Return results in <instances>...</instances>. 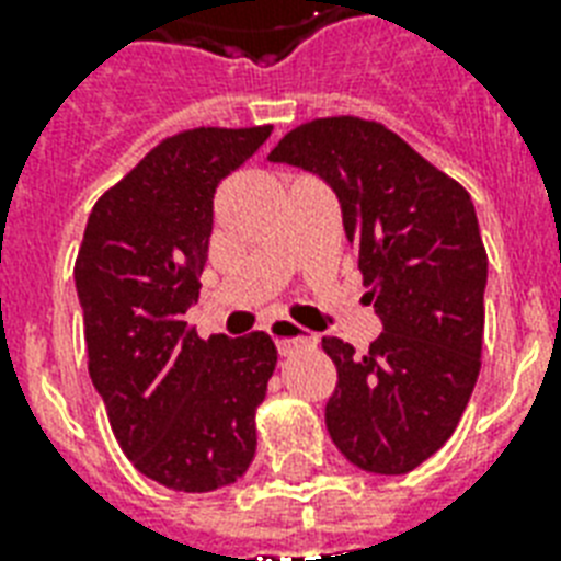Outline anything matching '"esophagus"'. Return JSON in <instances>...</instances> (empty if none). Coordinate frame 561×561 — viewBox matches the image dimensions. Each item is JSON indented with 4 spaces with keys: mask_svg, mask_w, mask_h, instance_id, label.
Returning <instances> with one entry per match:
<instances>
[{
    "mask_svg": "<svg viewBox=\"0 0 561 561\" xmlns=\"http://www.w3.org/2000/svg\"><path fill=\"white\" fill-rule=\"evenodd\" d=\"M267 332H271V337L276 341V350H279L282 355H290V352L306 350V346H314L317 343V337L308 332V329L290 323V320H285V317L273 320V323L267 325Z\"/></svg>",
    "mask_w": 561,
    "mask_h": 561,
    "instance_id": "34e87169",
    "label": "esophagus"
}]
</instances>
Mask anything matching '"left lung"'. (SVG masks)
<instances>
[{
    "instance_id": "left-lung-1",
    "label": "left lung",
    "mask_w": 561,
    "mask_h": 561,
    "mask_svg": "<svg viewBox=\"0 0 561 561\" xmlns=\"http://www.w3.org/2000/svg\"><path fill=\"white\" fill-rule=\"evenodd\" d=\"M337 194L383 332L360 355L325 337L337 387L325 427L373 474H408L445 445L478 383L486 250L469 192L378 122L317 118L267 157Z\"/></svg>"
}]
</instances>
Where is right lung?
<instances>
[{
	"label": "right lung",
	"mask_w": 561,
	"mask_h": 561,
	"mask_svg": "<svg viewBox=\"0 0 561 561\" xmlns=\"http://www.w3.org/2000/svg\"><path fill=\"white\" fill-rule=\"evenodd\" d=\"M273 127H194L160 142L92 206L75 262L90 378L122 451L174 492L236 483L276 369L264 332L201 341L186 311L209 259L211 201Z\"/></svg>",
	"instance_id": "right-lung-1"
}]
</instances>
